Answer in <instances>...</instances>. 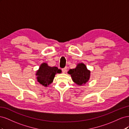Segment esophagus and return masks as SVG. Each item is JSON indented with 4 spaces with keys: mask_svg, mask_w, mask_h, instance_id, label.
I'll use <instances>...</instances> for the list:
<instances>
[{
    "mask_svg": "<svg viewBox=\"0 0 129 129\" xmlns=\"http://www.w3.org/2000/svg\"><path fill=\"white\" fill-rule=\"evenodd\" d=\"M62 72H63V73H66V71H67V67H64V68H62Z\"/></svg>",
    "mask_w": 129,
    "mask_h": 129,
    "instance_id": "esophagus-1",
    "label": "esophagus"
}]
</instances>
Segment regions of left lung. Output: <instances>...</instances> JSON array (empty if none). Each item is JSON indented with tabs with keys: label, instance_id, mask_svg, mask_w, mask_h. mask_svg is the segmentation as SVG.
Returning a JSON list of instances; mask_svg holds the SVG:
<instances>
[{
	"label": "left lung",
	"instance_id": "obj_1",
	"mask_svg": "<svg viewBox=\"0 0 129 129\" xmlns=\"http://www.w3.org/2000/svg\"><path fill=\"white\" fill-rule=\"evenodd\" d=\"M68 74L71 75L74 82L80 86L87 83L90 77V71L83 63H78L76 68L69 69Z\"/></svg>",
	"mask_w": 129,
	"mask_h": 129
}]
</instances>
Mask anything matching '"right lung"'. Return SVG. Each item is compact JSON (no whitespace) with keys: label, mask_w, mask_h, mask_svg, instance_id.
Returning a JSON list of instances; mask_svg holds the SVG:
<instances>
[{"label":"right lung","mask_w":129,"mask_h":129,"mask_svg":"<svg viewBox=\"0 0 129 129\" xmlns=\"http://www.w3.org/2000/svg\"><path fill=\"white\" fill-rule=\"evenodd\" d=\"M61 70L56 67H50L45 62L41 64L36 72V79L39 83L47 87L51 84L56 74L61 73Z\"/></svg>","instance_id":"1"}]
</instances>
